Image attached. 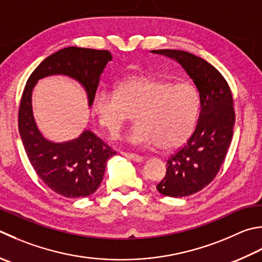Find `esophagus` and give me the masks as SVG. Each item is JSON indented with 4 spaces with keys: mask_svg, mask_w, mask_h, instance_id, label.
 <instances>
[{
    "mask_svg": "<svg viewBox=\"0 0 262 262\" xmlns=\"http://www.w3.org/2000/svg\"><path fill=\"white\" fill-rule=\"evenodd\" d=\"M121 155L124 156V157H126V158H128V159H130V160H133V161H135V162H141L142 160H143V157H141V156H138V155H134V153H127V152H121Z\"/></svg>",
    "mask_w": 262,
    "mask_h": 262,
    "instance_id": "1",
    "label": "esophagus"
}]
</instances>
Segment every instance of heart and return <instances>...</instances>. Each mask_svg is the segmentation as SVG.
Listing matches in <instances>:
<instances>
[{
	"mask_svg": "<svg viewBox=\"0 0 262 262\" xmlns=\"http://www.w3.org/2000/svg\"><path fill=\"white\" fill-rule=\"evenodd\" d=\"M99 124L116 133L134 114L137 124L124 136L135 145L155 143L171 150L187 141L196 124L200 97L191 84L152 76H129L116 83L114 92L101 90L93 99Z\"/></svg>",
	"mask_w": 262,
	"mask_h": 262,
	"instance_id": "obj_1",
	"label": "heart"
}]
</instances>
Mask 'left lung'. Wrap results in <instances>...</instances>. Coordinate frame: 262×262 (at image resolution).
I'll return each instance as SVG.
<instances>
[{"label":"left lung","mask_w":262,"mask_h":262,"mask_svg":"<svg viewBox=\"0 0 262 262\" xmlns=\"http://www.w3.org/2000/svg\"><path fill=\"white\" fill-rule=\"evenodd\" d=\"M173 59L195 84L200 115L193 135L167 161L166 176L157 185L162 195L183 198L201 191L216 177L233 137V95L223 75L206 60L181 50H155Z\"/></svg>","instance_id":"8db88e82"}]
</instances>
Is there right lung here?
<instances>
[{
	"mask_svg": "<svg viewBox=\"0 0 262 262\" xmlns=\"http://www.w3.org/2000/svg\"><path fill=\"white\" fill-rule=\"evenodd\" d=\"M111 60L109 51L69 46L42 61L25 86L18 117L25 151L38 177L62 196L76 199L93 194L103 179L107 159L116 152L90 129L67 142L56 143L45 138L34 119L33 90L45 77H70L84 87L91 106L101 75Z\"/></svg>",
	"mask_w": 262,
	"mask_h": 262,
	"instance_id": "right-lung-1",
	"label": "right lung"
}]
</instances>
